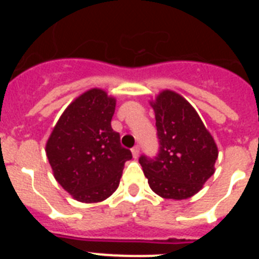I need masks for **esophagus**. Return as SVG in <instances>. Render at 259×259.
<instances>
[{"mask_svg":"<svg viewBox=\"0 0 259 259\" xmlns=\"http://www.w3.org/2000/svg\"><path fill=\"white\" fill-rule=\"evenodd\" d=\"M131 152H132V155H134V158H137L139 157V154H140V146L139 145L134 146V148L131 149Z\"/></svg>","mask_w":259,"mask_h":259,"instance_id":"esophagus-1","label":"esophagus"}]
</instances>
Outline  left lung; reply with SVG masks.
<instances>
[{
	"label": "left lung",
	"instance_id": "obj_1",
	"mask_svg": "<svg viewBox=\"0 0 259 259\" xmlns=\"http://www.w3.org/2000/svg\"><path fill=\"white\" fill-rule=\"evenodd\" d=\"M150 105L159 152L154 158H139L149 187L163 198L192 197L214 174L217 144L197 111L179 93L162 91Z\"/></svg>",
	"mask_w": 259,
	"mask_h": 259
}]
</instances>
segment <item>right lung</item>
Listing matches in <instances>:
<instances>
[{"label":"right lung","mask_w":259,"mask_h":259,"mask_svg":"<svg viewBox=\"0 0 259 259\" xmlns=\"http://www.w3.org/2000/svg\"><path fill=\"white\" fill-rule=\"evenodd\" d=\"M115 104L102 89H89L68 105L48 139L45 150L54 178L80 202L110 197L132 158L111 128Z\"/></svg>","instance_id":"obj_1"}]
</instances>
